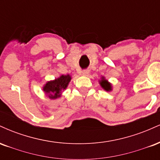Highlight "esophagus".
I'll return each instance as SVG.
<instances>
[{"mask_svg": "<svg viewBox=\"0 0 160 160\" xmlns=\"http://www.w3.org/2000/svg\"><path fill=\"white\" fill-rule=\"evenodd\" d=\"M89 70H84V71H82V75H84V76H87V75L89 74Z\"/></svg>", "mask_w": 160, "mask_h": 160, "instance_id": "obj_1", "label": "esophagus"}]
</instances>
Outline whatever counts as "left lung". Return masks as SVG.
<instances>
[{
	"mask_svg": "<svg viewBox=\"0 0 160 160\" xmlns=\"http://www.w3.org/2000/svg\"><path fill=\"white\" fill-rule=\"evenodd\" d=\"M100 85L102 88L106 91H111L112 87L111 83L108 81L107 80H105L104 78H102V80H100Z\"/></svg>",
	"mask_w": 160,
	"mask_h": 160,
	"instance_id": "obj_1",
	"label": "left lung"
}]
</instances>
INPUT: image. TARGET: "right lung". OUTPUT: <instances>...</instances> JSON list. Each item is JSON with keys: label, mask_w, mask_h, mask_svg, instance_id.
I'll use <instances>...</instances> for the list:
<instances>
[{"label": "right lung", "mask_w": 160, "mask_h": 160, "mask_svg": "<svg viewBox=\"0 0 160 160\" xmlns=\"http://www.w3.org/2000/svg\"><path fill=\"white\" fill-rule=\"evenodd\" d=\"M71 77L69 74L62 75L54 80L47 82L43 87L45 94L51 99H56L61 96L62 92L68 87Z\"/></svg>", "instance_id": "add662e5"}]
</instances>
